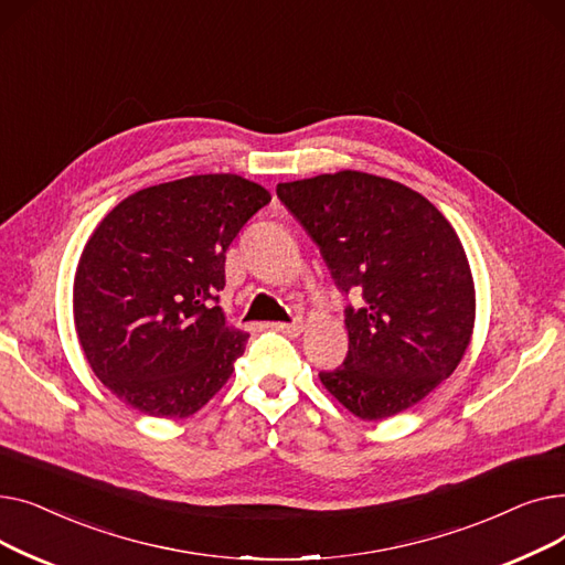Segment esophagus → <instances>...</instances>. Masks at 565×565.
Segmentation results:
<instances>
[{"mask_svg": "<svg viewBox=\"0 0 565 565\" xmlns=\"http://www.w3.org/2000/svg\"><path fill=\"white\" fill-rule=\"evenodd\" d=\"M270 330L288 334V337H298L305 330V322L302 320H295V322H270Z\"/></svg>", "mask_w": 565, "mask_h": 565, "instance_id": "esophagus-1", "label": "esophagus"}]
</instances>
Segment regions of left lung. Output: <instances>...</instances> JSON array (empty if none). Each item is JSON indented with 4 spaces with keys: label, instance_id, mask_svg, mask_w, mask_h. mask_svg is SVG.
<instances>
[{
    "label": "left lung",
    "instance_id": "left-lung-1",
    "mask_svg": "<svg viewBox=\"0 0 565 565\" xmlns=\"http://www.w3.org/2000/svg\"><path fill=\"white\" fill-rule=\"evenodd\" d=\"M277 196L320 247L345 309L348 358L318 377L345 409L380 422L417 405L460 364L477 318L469 260L437 207L390 178L320 173Z\"/></svg>",
    "mask_w": 565,
    "mask_h": 565
}]
</instances>
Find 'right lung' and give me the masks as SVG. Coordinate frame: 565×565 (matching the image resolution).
I'll list each match as a JSON object with an SVG mask.
<instances>
[{"label": "right lung", "mask_w": 565, "mask_h": 565, "mask_svg": "<svg viewBox=\"0 0 565 565\" xmlns=\"http://www.w3.org/2000/svg\"><path fill=\"white\" fill-rule=\"evenodd\" d=\"M270 199L235 173L188 175L130 194L96 226L73 316L88 366L118 401L183 419L224 387L249 339L217 307L226 249Z\"/></svg>", "instance_id": "right-lung-1"}]
</instances>
